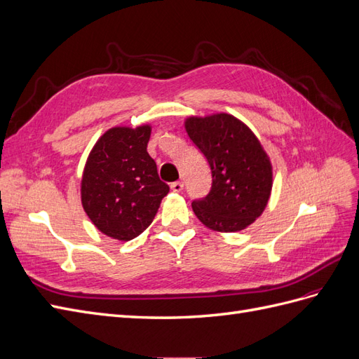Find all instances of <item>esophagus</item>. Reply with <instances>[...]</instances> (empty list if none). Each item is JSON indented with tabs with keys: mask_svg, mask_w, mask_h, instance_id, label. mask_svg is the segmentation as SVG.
Masks as SVG:
<instances>
[{
	"mask_svg": "<svg viewBox=\"0 0 359 359\" xmlns=\"http://www.w3.org/2000/svg\"><path fill=\"white\" fill-rule=\"evenodd\" d=\"M182 189H184V184L181 181H175V182L170 184V190L172 191L180 193V191H182Z\"/></svg>",
	"mask_w": 359,
	"mask_h": 359,
	"instance_id": "esophagus-1",
	"label": "esophagus"
}]
</instances>
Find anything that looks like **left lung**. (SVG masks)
<instances>
[{
	"mask_svg": "<svg viewBox=\"0 0 359 359\" xmlns=\"http://www.w3.org/2000/svg\"><path fill=\"white\" fill-rule=\"evenodd\" d=\"M189 137L210 163L211 191L193 201L198 219L217 232H238L266 208L273 165L256 135L231 114L189 116Z\"/></svg>",
	"mask_w": 359,
	"mask_h": 359,
	"instance_id": "1",
	"label": "left lung"
}]
</instances>
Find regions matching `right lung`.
<instances>
[{
  "label": "right lung",
  "mask_w": 359,
  "mask_h": 359,
  "mask_svg": "<svg viewBox=\"0 0 359 359\" xmlns=\"http://www.w3.org/2000/svg\"><path fill=\"white\" fill-rule=\"evenodd\" d=\"M149 136V124L112 127L97 140L85 163L83 211L97 229L118 241L142 233L169 193L147 151Z\"/></svg>",
  "instance_id": "add662e5"
}]
</instances>
